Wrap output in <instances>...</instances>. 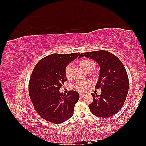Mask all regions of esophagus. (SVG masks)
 Instances as JSON below:
<instances>
[{"label":"esophagus","mask_w":146,"mask_h":146,"mask_svg":"<svg viewBox=\"0 0 146 146\" xmlns=\"http://www.w3.org/2000/svg\"><path fill=\"white\" fill-rule=\"evenodd\" d=\"M85 96V94H83V93H80V96L81 97V98H83V97Z\"/></svg>","instance_id":"1"}]
</instances>
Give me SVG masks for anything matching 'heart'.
Returning a JSON list of instances; mask_svg holds the SVG:
<instances>
[{
	"label": "heart",
	"mask_w": 146,
	"mask_h": 146,
	"mask_svg": "<svg viewBox=\"0 0 146 146\" xmlns=\"http://www.w3.org/2000/svg\"><path fill=\"white\" fill-rule=\"evenodd\" d=\"M79 64L81 66V68L85 70V71L87 70H94L96 66V64L93 61L90 59H82L79 62ZM72 70H73V64L70 63L67 65L65 68V75L68 79H69L72 77ZM86 85L85 83H78L76 85V87L79 90H83L85 88Z\"/></svg>",
	"instance_id": "b5f03b06"
}]
</instances>
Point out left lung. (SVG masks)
<instances>
[{"mask_svg": "<svg viewBox=\"0 0 146 146\" xmlns=\"http://www.w3.org/2000/svg\"><path fill=\"white\" fill-rule=\"evenodd\" d=\"M87 57L100 66L96 89L102 91L98 96L91 93L93 101L89 105L91 112L102 118L116 114L124 104L129 91V81L124 66L117 57L105 50L82 53L79 58Z\"/></svg>", "mask_w": 146, "mask_h": 146, "instance_id": "1", "label": "left lung"}]
</instances>
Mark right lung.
<instances>
[{
	"mask_svg": "<svg viewBox=\"0 0 146 146\" xmlns=\"http://www.w3.org/2000/svg\"><path fill=\"white\" fill-rule=\"evenodd\" d=\"M80 56V54H53L38 61L31 75L29 92L38 114L46 121L61 123L74 114L75 105L79 99L77 91L67 94L59 90L67 80L65 68Z\"/></svg>",
	"mask_w": 146,
	"mask_h": 146,
	"instance_id": "right-lung-1",
	"label": "right lung"
}]
</instances>
